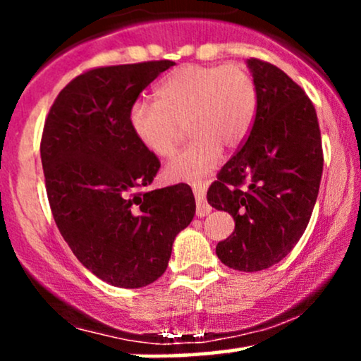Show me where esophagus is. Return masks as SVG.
Segmentation results:
<instances>
[{
    "mask_svg": "<svg viewBox=\"0 0 361 361\" xmlns=\"http://www.w3.org/2000/svg\"><path fill=\"white\" fill-rule=\"evenodd\" d=\"M195 198H197V215L198 217H205L210 214V205L205 200V186L202 183H193L192 185Z\"/></svg>",
    "mask_w": 361,
    "mask_h": 361,
    "instance_id": "obj_1",
    "label": "esophagus"
}]
</instances>
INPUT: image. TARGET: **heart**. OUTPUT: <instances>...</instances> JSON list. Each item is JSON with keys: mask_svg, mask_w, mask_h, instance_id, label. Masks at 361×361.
I'll return each mask as SVG.
<instances>
[{"mask_svg": "<svg viewBox=\"0 0 361 361\" xmlns=\"http://www.w3.org/2000/svg\"><path fill=\"white\" fill-rule=\"evenodd\" d=\"M156 103H135L130 127L152 154L175 151L186 123L192 142L168 163L171 181H200L210 171L222 146L234 149L250 134L256 115V86L243 64H186L154 90Z\"/></svg>", "mask_w": 361, "mask_h": 361, "instance_id": "heart-1", "label": "heart"}]
</instances>
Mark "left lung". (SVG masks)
I'll return each mask as SVG.
<instances>
[{
    "label": "left lung",
    "mask_w": 361,
    "mask_h": 361,
    "mask_svg": "<svg viewBox=\"0 0 361 361\" xmlns=\"http://www.w3.org/2000/svg\"><path fill=\"white\" fill-rule=\"evenodd\" d=\"M256 86V115L241 151L207 192L233 215L234 233L215 252L226 267L259 271L281 261L307 227L322 176L316 109L276 66L247 59Z\"/></svg>",
    "instance_id": "left-lung-1"
}]
</instances>
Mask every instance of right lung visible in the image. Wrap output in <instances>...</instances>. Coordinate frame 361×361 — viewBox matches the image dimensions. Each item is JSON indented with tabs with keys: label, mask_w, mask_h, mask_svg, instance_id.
Wrapping results in <instances>:
<instances>
[{
	"label": "right lung",
	"mask_w": 361,
	"mask_h": 361,
	"mask_svg": "<svg viewBox=\"0 0 361 361\" xmlns=\"http://www.w3.org/2000/svg\"><path fill=\"white\" fill-rule=\"evenodd\" d=\"M171 66L91 69L61 91L45 120L40 157L54 221L82 267L114 287L159 279L197 209L185 183L140 192L161 164L132 132L130 110Z\"/></svg>",
	"instance_id": "right-lung-1"
}]
</instances>
